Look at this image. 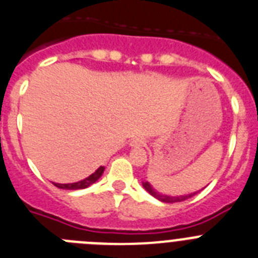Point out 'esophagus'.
Masks as SVG:
<instances>
[{
    "mask_svg": "<svg viewBox=\"0 0 258 258\" xmlns=\"http://www.w3.org/2000/svg\"><path fill=\"white\" fill-rule=\"evenodd\" d=\"M144 145V141L141 140V139H134V140L131 141V146H134V148H138V146H143Z\"/></svg>",
    "mask_w": 258,
    "mask_h": 258,
    "instance_id": "1",
    "label": "esophagus"
}]
</instances>
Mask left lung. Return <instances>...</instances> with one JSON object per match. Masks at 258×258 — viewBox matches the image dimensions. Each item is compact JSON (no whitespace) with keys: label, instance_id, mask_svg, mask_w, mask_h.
<instances>
[{"label":"left lung","instance_id":"1","mask_svg":"<svg viewBox=\"0 0 258 258\" xmlns=\"http://www.w3.org/2000/svg\"><path fill=\"white\" fill-rule=\"evenodd\" d=\"M143 186L145 187V190L149 194H152L154 198L159 199V201L162 202H166V203H175V202H182V201H186V199L191 198V197H194L197 194V192H192V194H187V196H180V197H169V196H163V194H161V192L155 191L154 189L152 187V185L149 184V182H143Z\"/></svg>","mask_w":258,"mask_h":258}]
</instances>
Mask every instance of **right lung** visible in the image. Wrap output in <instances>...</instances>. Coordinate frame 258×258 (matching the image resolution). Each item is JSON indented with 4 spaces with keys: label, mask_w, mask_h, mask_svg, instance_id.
I'll use <instances>...</instances> for the list:
<instances>
[{
    "label": "right lung",
    "mask_w": 258,
    "mask_h": 258,
    "mask_svg": "<svg viewBox=\"0 0 258 258\" xmlns=\"http://www.w3.org/2000/svg\"><path fill=\"white\" fill-rule=\"evenodd\" d=\"M103 172H104V167H99V168H97L92 175H90L89 177L85 178V180L78 181V182H73V184H54V185L56 187H59V189H67V190L85 189V187L90 186V185H92L94 182H96V181L101 177Z\"/></svg>",
    "instance_id": "1"
}]
</instances>
